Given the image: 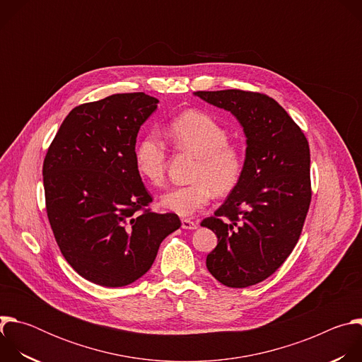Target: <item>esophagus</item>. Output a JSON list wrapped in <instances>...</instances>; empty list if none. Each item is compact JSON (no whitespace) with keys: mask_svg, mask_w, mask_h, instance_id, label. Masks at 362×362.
I'll return each instance as SVG.
<instances>
[{"mask_svg":"<svg viewBox=\"0 0 362 362\" xmlns=\"http://www.w3.org/2000/svg\"><path fill=\"white\" fill-rule=\"evenodd\" d=\"M182 228L189 229V230H194V229H197V223L190 221V219H182Z\"/></svg>","mask_w":362,"mask_h":362,"instance_id":"1","label":"esophagus"}]
</instances>
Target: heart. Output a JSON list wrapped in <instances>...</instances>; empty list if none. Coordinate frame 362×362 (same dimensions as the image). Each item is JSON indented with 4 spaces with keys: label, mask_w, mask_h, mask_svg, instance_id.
Here are the masks:
<instances>
[{
    "label": "heart",
    "mask_w": 362,
    "mask_h": 362,
    "mask_svg": "<svg viewBox=\"0 0 362 362\" xmlns=\"http://www.w3.org/2000/svg\"><path fill=\"white\" fill-rule=\"evenodd\" d=\"M168 137L182 151L196 158L192 183L166 190L159 203L163 209L179 216H192L209 203L214 194L232 192L243 173L242 148L229 143L226 129L212 116L202 112H186L168 127ZM134 166L140 177L162 186L166 170L165 144L156 133L144 136L134 150Z\"/></svg>",
    "instance_id": "heart-1"
}]
</instances>
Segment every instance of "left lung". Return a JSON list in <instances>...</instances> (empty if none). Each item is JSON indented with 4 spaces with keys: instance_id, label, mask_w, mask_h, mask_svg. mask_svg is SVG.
Instances as JSON below:
<instances>
[{
    "instance_id": "8db88e82",
    "label": "left lung",
    "mask_w": 362,
    "mask_h": 362,
    "mask_svg": "<svg viewBox=\"0 0 362 362\" xmlns=\"http://www.w3.org/2000/svg\"><path fill=\"white\" fill-rule=\"evenodd\" d=\"M229 112L246 137L238 186L215 216L200 225L218 246L206 268L229 288H246L271 276L293 250L311 203L308 140L274 98L252 91H196Z\"/></svg>"
}]
</instances>
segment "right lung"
I'll use <instances>...</instances> for the list:
<instances>
[{
    "instance_id": "1",
    "label": "right lung",
    "mask_w": 362,
    "mask_h": 362,
    "mask_svg": "<svg viewBox=\"0 0 362 362\" xmlns=\"http://www.w3.org/2000/svg\"><path fill=\"white\" fill-rule=\"evenodd\" d=\"M158 103L126 93L77 106L45 154L51 229L66 261L93 284L117 288L137 281L182 225L175 214L144 209L151 196L134 166L137 133Z\"/></svg>"
}]
</instances>
